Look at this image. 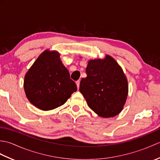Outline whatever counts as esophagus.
I'll list each match as a JSON object with an SVG mask.
<instances>
[{
  "instance_id": "1",
  "label": "esophagus",
  "mask_w": 160,
  "mask_h": 160,
  "mask_svg": "<svg viewBox=\"0 0 160 160\" xmlns=\"http://www.w3.org/2000/svg\"><path fill=\"white\" fill-rule=\"evenodd\" d=\"M80 80H77L76 82V85H77V87H78V88H79V87H80Z\"/></svg>"
}]
</instances>
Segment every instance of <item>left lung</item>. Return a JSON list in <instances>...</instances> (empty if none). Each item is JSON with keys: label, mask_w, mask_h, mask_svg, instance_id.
<instances>
[{"label": "left lung", "mask_w": 160, "mask_h": 160, "mask_svg": "<svg viewBox=\"0 0 160 160\" xmlns=\"http://www.w3.org/2000/svg\"><path fill=\"white\" fill-rule=\"evenodd\" d=\"M87 76L80 84V91L88 106L102 118L121 112L128 95V82L120 66L113 58L89 61Z\"/></svg>", "instance_id": "1"}]
</instances>
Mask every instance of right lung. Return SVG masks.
<instances>
[{
	"label": "right lung",
	"instance_id": "1",
	"mask_svg": "<svg viewBox=\"0 0 160 160\" xmlns=\"http://www.w3.org/2000/svg\"><path fill=\"white\" fill-rule=\"evenodd\" d=\"M24 89L30 102L43 111L64 104L77 86L58 52L45 51L26 73Z\"/></svg>",
	"mask_w": 160,
	"mask_h": 160
}]
</instances>
